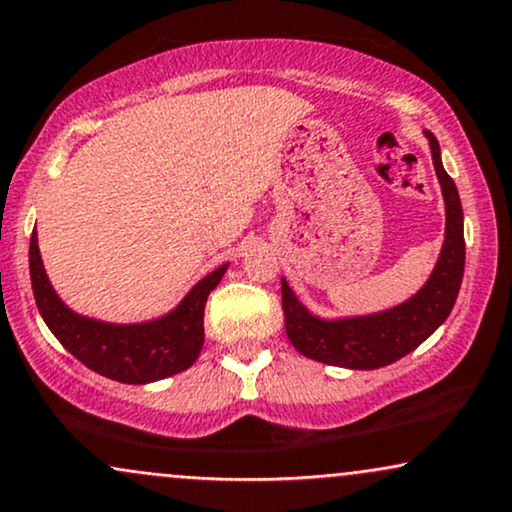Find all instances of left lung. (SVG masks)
Returning a JSON list of instances; mask_svg holds the SVG:
<instances>
[{"label":"left lung","mask_w":512,"mask_h":512,"mask_svg":"<svg viewBox=\"0 0 512 512\" xmlns=\"http://www.w3.org/2000/svg\"><path fill=\"white\" fill-rule=\"evenodd\" d=\"M432 159L446 200V240L432 279L408 303L372 317L322 322L312 317L286 281H281V305L286 334L295 350L324 365L348 369H377L400 360L427 341L451 315L465 272L463 207L453 178L441 164L439 140L427 131Z\"/></svg>","instance_id":"1"}]
</instances>
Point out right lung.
Masks as SVG:
<instances>
[{"instance_id":"obj_1","label":"right lung","mask_w":512,"mask_h":512,"mask_svg":"<svg viewBox=\"0 0 512 512\" xmlns=\"http://www.w3.org/2000/svg\"><path fill=\"white\" fill-rule=\"evenodd\" d=\"M30 283L45 324L73 357L92 372L123 384H147L188 369L205 343V303L226 264L207 274L169 317L150 324L116 326L78 317L57 298L42 269L38 236H30Z\"/></svg>"}]
</instances>
